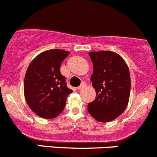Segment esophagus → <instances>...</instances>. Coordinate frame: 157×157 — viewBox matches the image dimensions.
Returning <instances> with one entry per match:
<instances>
[{
	"mask_svg": "<svg viewBox=\"0 0 157 157\" xmlns=\"http://www.w3.org/2000/svg\"><path fill=\"white\" fill-rule=\"evenodd\" d=\"M84 87H85V83H84V82H82L81 84H80L79 87H77V89H78V90H80V89L84 88Z\"/></svg>",
	"mask_w": 157,
	"mask_h": 157,
	"instance_id": "34e87169",
	"label": "esophagus"
}]
</instances>
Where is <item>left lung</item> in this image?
Segmentation results:
<instances>
[{
    "label": "left lung",
    "instance_id": "8db88e82",
    "mask_svg": "<svg viewBox=\"0 0 157 157\" xmlns=\"http://www.w3.org/2000/svg\"><path fill=\"white\" fill-rule=\"evenodd\" d=\"M94 66L91 77L95 88V99L88 103L87 110L99 122H109L124 112L128 104L131 77L122 57L113 52L89 53Z\"/></svg>",
    "mask_w": 157,
    "mask_h": 157
}]
</instances>
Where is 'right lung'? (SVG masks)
Masks as SVG:
<instances>
[{"label": "right lung", "mask_w": 157, "mask_h": 157, "mask_svg": "<svg viewBox=\"0 0 157 157\" xmlns=\"http://www.w3.org/2000/svg\"><path fill=\"white\" fill-rule=\"evenodd\" d=\"M69 52L52 49L38 55L31 62L24 80V94L29 108L39 117L52 119L63 112L67 96L73 90L67 87L62 75V62Z\"/></svg>", "instance_id": "add662e5"}]
</instances>
